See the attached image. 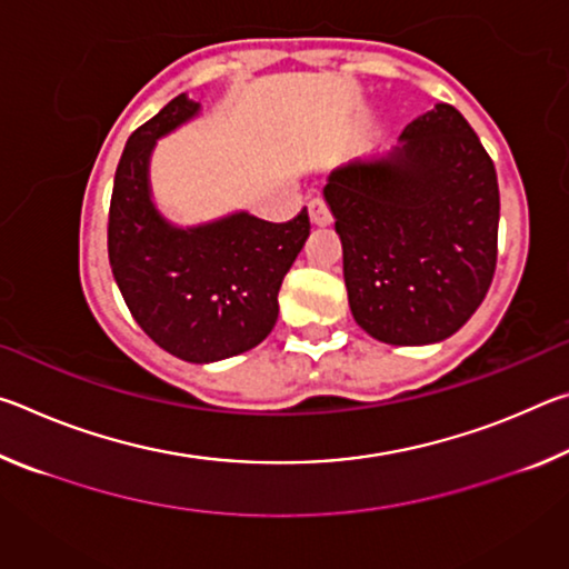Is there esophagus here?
Returning <instances> with one entry per match:
<instances>
[{"label":"esophagus","instance_id":"obj_1","mask_svg":"<svg viewBox=\"0 0 569 569\" xmlns=\"http://www.w3.org/2000/svg\"><path fill=\"white\" fill-rule=\"evenodd\" d=\"M308 216H311V223L319 228L331 226V220H333L329 206H326V200H321V198H313L311 203H308Z\"/></svg>","mask_w":569,"mask_h":569}]
</instances>
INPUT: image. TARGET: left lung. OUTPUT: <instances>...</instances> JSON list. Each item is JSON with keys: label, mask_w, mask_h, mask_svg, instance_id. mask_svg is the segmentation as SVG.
<instances>
[{"label": "left lung", "mask_w": 569, "mask_h": 569, "mask_svg": "<svg viewBox=\"0 0 569 569\" xmlns=\"http://www.w3.org/2000/svg\"><path fill=\"white\" fill-rule=\"evenodd\" d=\"M323 198L351 313L377 341H445L485 301L497 268V170L457 108L439 102L387 156L336 168Z\"/></svg>", "instance_id": "obj_1"}]
</instances>
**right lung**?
Listing matches in <instances>:
<instances>
[{
  "mask_svg": "<svg viewBox=\"0 0 569 569\" xmlns=\"http://www.w3.org/2000/svg\"><path fill=\"white\" fill-rule=\"evenodd\" d=\"M198 110V102L178 94L130 134L114 172L108 253L140 329L182 361L210 363L253 349L271 333L283 276L311 223L306 208L288 223L246 210L196 228L168 223L150 198V152Z\"/></svg>",
  "mask_w": 569,
  "mask_h": 569,
  "instance_id": "obj_1",
  "label": "right lung"
}]
</instances>
